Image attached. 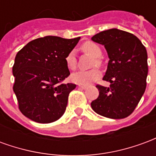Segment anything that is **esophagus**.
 Returning a JSON list of instances; mask_svg holds the SVG:
<instances>
[{
  "label": "esophagus",
  "mask_w": 156,
  "mask_h": 156,
  "mask_svg": "<svg viewBox=\"0 0 156 156\" xmlns=\"http://www.w3.org/2000/svg\"><path fill=\"white\" fill-rule=\"evenodd\" d=\"M78 87L81 88H83V89H85V88H87V85H83V84H78Z\"/></svg>",
  "instance_id": "obj_1"
}]
</instances>
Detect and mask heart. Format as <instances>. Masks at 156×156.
<instances>
[{"label":"heart","mask_w":156,"mask_h":156,"mask_svg":"<svg viewBox=\"0 0 156 156\" xmlns=\"http://www.w3.org/2000/svg\"><path fill=\"white\" fill-rule=\"evenodd\" d=\"M82 50L84 51L85 53L94 58L92 61V67L101 65V61L98 58L101 56L102 51L96 43L93 41H86L82 46ZM65 62H66L67 67L70 70H74L76 68L77 62H76V58H75L73 51H70L67 55V57L65 58ZM99 77H100V72L98 71L97 68H94L89 71H80L74 73L72 74L71 79L73 82L78 84H88L89 83L97 80Z\"/></svg>","instance_id":"b5f03b06"}]
</instances>
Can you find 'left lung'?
<instances>
[{"label":"left lung","mask_w":156,"mask_h":156,"mask_svg":"<svg viewBox=\"0 0 156 156\" xmlns=\"http://www.w3.org/2000/svg\"><path fill=\"white\" fill-rule=\"evenodd\" d=\"M105 46L109 61L104 80L109 88L97 85L99 95L91 103L94 111L109 119L130 115L144 94L148 74L147 51L134 34L113 28L92 37Z\"/></svg>","instance_id":"8db88e82"}]
</instances>
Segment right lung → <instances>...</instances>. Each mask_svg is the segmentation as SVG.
<instances>
[{"label":"right lung","instance_id":"add662e5","mask_svg":"<svg viewBox=\"0 0 156 156\" xmlns=\"http://www.w3.org/2000/svg\"><path fill=\"white\" fill-rule=\"evenodd\" d=\"M80 37L47 36L32 40L17 52L12 68L13 91L20 111L30 119L48 124L62 116L73 83H61L70 72L65 58Z\"/></svg>","mask_w":156,"mask_h":156}]
</instances>
